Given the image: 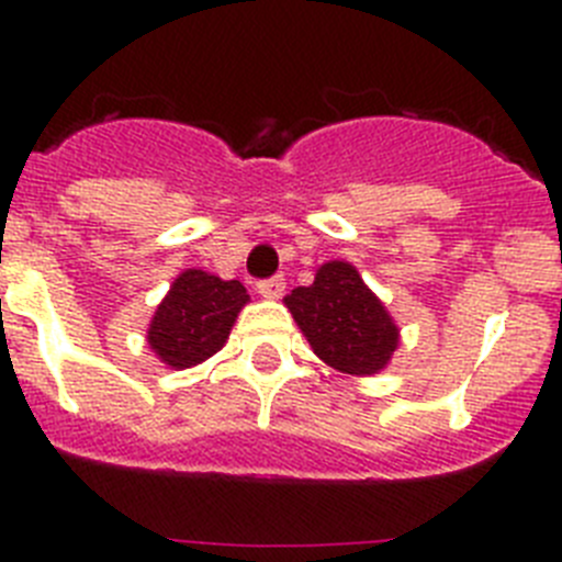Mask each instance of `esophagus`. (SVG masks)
I'll return each instance as SVG.
<instances>
[{
  "instance_id": "1",
  "label": "esophagus",
  "mask_w": 562,
  "mask_h": 562,
  "mask_svg": "<svg viewBox=\"0 0 562 562\" xmlns=\"http://www.w3.org/2000/svg\"><path fill=\"white\" fill-rule=\"evenodd\" d=\"M284 286H286L284 276H272V278H265V281H258L256 290L261 297H270V301H276V297L284 295Z\"/></svg>"
}]
</instances>
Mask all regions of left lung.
Returning a JSON list of instances; mask_svg holds the SVG:
<instances>
[{
    "instance_id": "8db88e82",
    "label": "left lung",
    "mask_w": 562,
    "mask_h": 562,
    "mask_svg": "<svg viewBox=\"0 0 562 562\" xmlns=\"http://www.w3.org/2000/svg\"><path fill=\"white\" fill-rule=\"evenodd\" d=\"M286 310L326 366L342 374H376L400 346V329L349 261H329L310 286L284 297Z\"/></svg>"
}]
</instances>
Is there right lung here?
<instances>
[{
    "label": "right lung",
    "instance_id": "add662e5",
    "mask_svg": "<svg viewBox=\"0 0 562 562\" xmlns=\"http://www.w3.org/2000/svg\"><path fill=\"white\" fill-rule=\"evenodd\" d=\"M247 301L241 281H222L205 270L180 272L154 312L148 346L171 369H191L225 346Z\"/></svg>",
    "mask_w": 562,
    "mask_h": 562
}]
</instances>
